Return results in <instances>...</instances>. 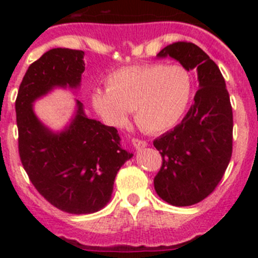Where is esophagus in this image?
<instances>
[{
    "label": "esophagus",
    "mask_w": 258,
    "mask_h": 258,
    "mask_svg": "<svg viewBox=\"0 0 258 258\" xmlns=\"http://www.w3.org/2000/svg\"><path fill=\"white\" fill-rule=\"evenodd\" d=\"M132 143H133L134 149L136 150H141L147 146V142L143 140H140V138H133V140H132Z\"/></svg>",
    "instance_id": "esophagus-1"
}]
</instances>
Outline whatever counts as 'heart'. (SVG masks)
Listing matches in <instances>:
<instances>
[{"instance_id": "heart-1", "label": "heart", "mask_w": 258, "mask_h": 258, "mask_svg": "<svg viewBox=\"0 0 258 258\" xmlns=\"http://www.w3.org/2000/svg\"><path fill=\"white\" fill-rule=\"evenodd\" d=\"M107 90H94V108L109 124L122 125L126 111H134L137 125L160 133L174 126L187 108L192 92L188 72L181 66L143 64L115 71Z\"/></svg>"}]
</instances>
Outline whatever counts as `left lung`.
Here are the masks:
<instances>
[{
  "label": "left lung",
  "instance_id": "left-lung-1",
  "mask_svg": "<svg viewBox=\"0 0 258 258\" xmlns=\"http://www.w3.org/2000/svg\"><path fill=\"white\" fill-rule=\"evenodd\" d=\"M157 56H170L198 72L199 90L188 112L173 131L154 141L163 157L154 178L155 191L172 206H194L213 192L231 159L229 92L218 66L192 42H173Z\"/></svg>",
  "mask_w": 258,
  "mask_h": 258
}]
</instances>
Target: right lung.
I'll return each instance as SVG.
<instances>
[{"label": "right lung", "instance_id": "right-lung-1", "mask_svg": "<svg viewBox=\"0 0 258 258\" xmlns=\"http://www.w3.org/2000/svg\"><path fill=\"white\" fill-rule=\"evenodd\" d=\"M84 51L51 49L33 61L19 86L15 111L20 161L36 190L71 214L101 211L111 199L118 169L133 154L120 146L116 127L86 117L77 101L74 120L52 133L36 117L32 103L55 86L77 88L85 70Z\"/></svg>", "mask_w": 258, "mask_h": 258}]
</instances>
